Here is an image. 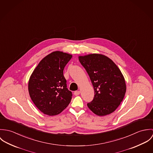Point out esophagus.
I'll use <instances>...</instances> for the list:
<instances>
[{
  "label": "esophagus",
  "mask_w": 153,
  "mask_h": 153,
  "mask_svg": "<svg viewBox=\"0 0 153 153\" xmlns=\"http://www.w3.org/2000/svg\"><path fill=\"white\" fill-rule=\"evenodd\" d=\"M80 94V91H75L74 92V95H75V96H77V95H79Z\"/></svg>",
  "instance_id": "esophagus-1"
}]
</instances>
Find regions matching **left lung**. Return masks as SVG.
<instances>
[{
  "label": "left lung",
  "instance_id": "1",
  "mask_svg": "<svg viewBox=\"0 0 153 153\" xmlns=\"http://www.w3.org/2000/svg\"><path fill=\"white\" fill-rule=\"evenodd\" d=\"M94 89V98L88 107L98 116L115 111L123 101L126 92L124 77L117 65L105 55L91 53L79 56Z\"/></svg>",
  "mask_w": 153,
  "mask_h": 153
}]
</instances>
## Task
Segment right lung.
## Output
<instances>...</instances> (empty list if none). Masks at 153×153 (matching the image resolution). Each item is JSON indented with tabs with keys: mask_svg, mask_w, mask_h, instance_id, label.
<instances>
[{
	"mask_svg": "<svg viewBox=\"0 0 153 153\" xmlns=\"http://www.w3.org/2000/svg\"><path fill=\"white\" fill-rule=\"evenodd\" d=\"M72 57L65 52H53L40 61L30 76V97L35 106L46 115L60 114L71 101L72 92L66 88L63 71Z\"/></svg>",
	"mask_w": 153,
	"mask_h": 153,
	"instance_id": "right-lung-1",
	"label": "right lung"
}]
</instances>
